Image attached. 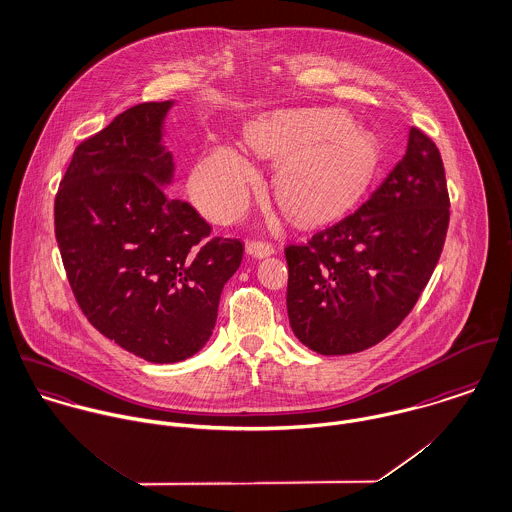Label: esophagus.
I'll use <instances>...</instances> for the list:
<instances>
[{
  "mask_svg": "<svg viewBox=\"0 0 512 512\" xmlns=\"http://www.w3.org/2000/svg\"><path fill=\"white\" fill-rule=\"evenodd\" d=\"M247 253L253 255L255 259H263V257L273 255V253H275V247H273L271 243H267V241H251V243L247 245Z\"/></svg>",
  "mask_w": 512,
  "mask_h": 512,
  "instance_id": "1",
  "label": "esophagus"
}]
</instances>
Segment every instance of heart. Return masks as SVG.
I'll list each match as a JSON object with an SVG mask.
<instances>
[{
    "label": "heart",
    "mask_w": 512,
    "mask_h": 512,
    "mask_svg": "<svg viewBox=\"0 0 512 512\" xmlns=\"http://www.w3.org/2000/svg\"><path fill=\"white\" fill-rule=\"evenodd\" d=\"M247 145L279 161L273 186L279 206L298 222L343 208L377 171V141L332 110H283L247 125ZM257 180L253 165L233 147H218L190 178L192 198L216 222L237 218Z\"/></svg>",
    "instance_id": "1"
}]
</instances>
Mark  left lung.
I'll return each mask as SVG.
<instances>
[{
  "label": "left lung",
  "mask_w": 512,
  "mask_h": 512,
  "mask_svg": "<svg viewBox=\"0 0 512 512\" xmlns=\"http://www.w3.org/2000/svg\"><path fill=\"white\" fill-rule=\"evenodd\" d=\"M450 224L436 143L410 127L404 157L359 208L286 245V310L294 336L322 355L385 340L430 281Z\"/></svg>",
  "instance_id": "1"
}]
</instances>
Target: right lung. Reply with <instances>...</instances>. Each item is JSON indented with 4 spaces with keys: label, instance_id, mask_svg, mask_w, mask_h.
Segmentation results:
<instances>
[{
    "label": "right lung",
    "instance_id": "1",
    "mask_svg": "<svg viewBox=\"0 0 512 512\" xmlns=\"http://www.w3.org/2000/svg\"><path fill=\"white\" fill-rule=\"evenodd\" d=\"M172 102H147L84 139L55 198V233L88 322L151 363L192 357L210 340L243 243L172 198L161 145Z\"/></svg>",
    "mask_w": 512,
    "mask_h": 512
}]
</instances>
